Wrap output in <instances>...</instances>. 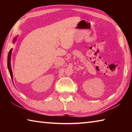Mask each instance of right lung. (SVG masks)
Listing matches in <instances>:
<instances>
[{
	"label": "right lung",
	"instance_id": "1",
	"mask_svg": "<svg viewBox=\"0 0 132 132\" xmlns=\"http://www.w3.org/2000/svg\"><path fill=\"white\" fill-rule=\"evenodd\" d=\"M15 40H16V38H14V42L15 41ZM12 50H10V51H9V54H8V57H7V67H8L9 71V73H10L11 78H12V79H13V75H12V68H11V64H10V57H11V54H12Z\"/></svg>",
	"mask_w": 132,
	"mask_h": 132
}]
</instances>
